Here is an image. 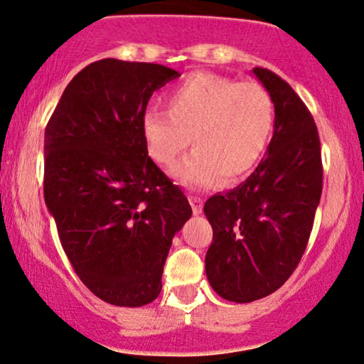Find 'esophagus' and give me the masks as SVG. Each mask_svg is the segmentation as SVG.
Segmentation results:
<instances>
[{
    "label": "esophagus",
    "mask_w": 364,
    "mask_h": 364,
    "mask_svg": "<svg viewBox=\"0 0 364 364\" xmlns=\"http://www.w3.org/2000/svg\"><path fill=\"white\" fill-rule=\"evenodd\" d=\"M190 205L193 208L195 215H200L201 208H203V201H201L200 196H190Z\"/></svg>",
    "instance_id": "1"
}]
</instances>
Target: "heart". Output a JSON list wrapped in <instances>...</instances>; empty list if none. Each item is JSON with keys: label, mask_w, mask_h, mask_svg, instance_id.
I'll use <instances>...</instances> for the list:
<instances>
[{"label": "heart", "mask_w": 364, "mask_h": 364, "mask_svg": "<svg viewBox=\"0 0 364 364\" xmlns=\"http://www.w3.org/2000/svg\"><path fill=\"white\" fill-rule=\"evenodd\" d=\"M168 112L149 110L142 135L149 156L169 168L188 147L195 151L173 169L183 186L205 190L234 185L268 146L274 110L257 82H237L210 73L190 76L166 96Z\"/></svg>", "instance_id": "obj_1"}]
</instances>
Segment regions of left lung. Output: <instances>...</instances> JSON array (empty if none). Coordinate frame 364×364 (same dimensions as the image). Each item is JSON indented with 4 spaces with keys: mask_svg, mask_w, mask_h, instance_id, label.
<instances>
[{
    "mask_svg": "<svg viewBox=\"0 0 364 364\" xmlns=\"http://www.w3.org/2000/svg\"><path fill=\"white\" fill-rule=\"evenodd\" d=\"M274 105L264 157L237 188L210 196L213 229L205 256L210 287L235 304L264 299L291 277L307 247L322 195L317 127L299 95L274 73L252 69Z\"/></svg>",
    "mask_w": 364,
    "mask_h": 364,
    "instance_id": "left-lung-1",
    "label": "left lung"
}]
</instances>
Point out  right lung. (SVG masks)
I'll use <instances>...</instances> for the list:
<instances>
[{
    "label": "right lung",
    "instance_id": "1",
    "mask_svg": "<svg viewBox=\"0 0 364 364\" xmlns=\"http://www.w3.org/2000/svg\"><path fill=\"white\" fill-rule=\"evenodd\" d=\"M178 76L161 64L96 60L73 77L46 129L43 196L60 244L81 282L118 307L157 299L174 234L191 217L142 135L152 93Z\"/></svg>",
    "mask_w": 364,
    "mask_h": 364
}]
</instances>
